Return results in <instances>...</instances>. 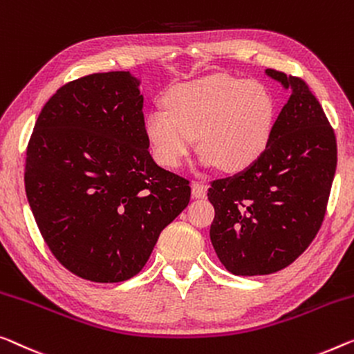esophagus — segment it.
<instances>
[{"label":"esophagus","mask_w":354,"mask_h":354,"mask_svg":"<svg viewBox=\"0 0 354 354\" xmlns=\"http://www.w3.org/2000/svg\"><path fill=\"white\" fill-rule=\"evenodd\" d=\"M207 195V189L202 183H192V197L194 198H203Z\"/></svg>","instance_id":"34e87169"}]
</instances>
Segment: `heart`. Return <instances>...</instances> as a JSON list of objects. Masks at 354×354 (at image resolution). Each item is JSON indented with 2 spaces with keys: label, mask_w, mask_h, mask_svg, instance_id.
Here are the masks:
<instances>
[{
  "label": "heart",
  "mask_w": 354,
  "mask_h": 354,
  "mask_svg": "<svg viewBox=\"0 0 354 354\" xmlns=\"http://www.w3.org/2000/svg\"><path fill=\"white\" fill-rule=\"evenodd\" d=\"M275 114V100L262 84L213 75L173 88L165 109L147 114L145 133L162 167H181L198 136L202 163L235 173L266 152Z\"/></svg>",
  "instance_id": "1"
}]
</instances>
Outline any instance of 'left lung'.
<instances>
[{"mask_svg":"<svg viewBox=\"0 0 354 354\" xmlns=\"http://www.w3.org/2000/svg\"><path fill=\"white\" fill-rule=\"evenodd\" d=\"M267 75L291 88L270 143L245 171L208 189L211 243L241 277L275 273L307 250L324 221L337 167L334 129L307 82L277 70Z\"/></svg>","mask_w":354,"mask_h":354,"instance_id":"1","label":"left lung"}]
</instances>
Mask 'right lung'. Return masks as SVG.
Here are the masks:
<instances>
[{
    "mask_svg": "<svg viewBox=\"0 0 354 354\" xmlns=\"http://www.w3.org/2000/svg\"><path fill=\"white\" fill-rule=\"evenodd\" d=\"M138 84L129 71L65 84L41 109L26 147L25 191L42 239L88 281L140 273L191 198L187 179L149 154Z\"/></svg>",
    "mask_w": 354,
    "mask_h": 354,
    "instance_id": "add662e5",
    "label": "right lung"
}]
</instances>
